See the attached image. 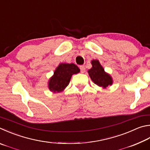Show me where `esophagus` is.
Wrapping results in <instances>:
<instances>
[{
    "instance_id": "34e87169",
    "label": "esophagus",
    "mask_w": 150,
    "mask_h": 150,
    "mask_svg": "<svg viewBox=\"0 0 150 150\" xmlns=\"http://www.w3.org/2000/svg\"><path fill=\"white\" fill-rule=\"evenodd\" d=\"M80 69H81V72L83 73L85 72V67H84V66H80Z\"/></svg>"
}]
</instances>
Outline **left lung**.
<instances>
[{
	"label": "left lung",
	"instance_id": "obj_1",
	"mask_svg": "<svg viewBox=\"0 0 150 150\" xmlns=\"http://www.w3.org/2000/svg\"><path fill=\"white\" fill-rule=\"evenodd\" d=\"M91 64L92 67L88 70V73L93 83L103 88H106L108 86L112 85L113 82L112 77L105 71L99 60L92 59Z\"/></svg>",
	"mask_w": 150,
	"mask_h": 150
}]
</instances>
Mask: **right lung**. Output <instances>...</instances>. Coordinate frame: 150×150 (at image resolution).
Returning <instances> with one entry per match:
<instances>
[{
	"label": "right lung",
	"mask_w": 150,
	"mask_h": 150,
	"mask_svg": "<svg viewBox=\"0 0 150 150\" xmlns=\"http://www.w3.org/2000/svg\"><path fill=\"white\" fill-rule=\"evenodd\" d=\"M80 72V69L74 64L62 63L58 65L48 83L49 90L53 93L64 91L69 84L72 75Z\"/></svg>",
	"instance_id": "right-lung-1"
}]
</instances>
